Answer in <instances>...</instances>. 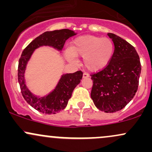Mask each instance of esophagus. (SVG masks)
<instances>
[{
	"label": "esophagus",
	"instance_id": "esophagus-1",
	"mask_svg": "<svg viewBox=\"0 0 152 152\" xmlns=\"http://www.w3.org/2000/svg\"><path fill=\"white\" fill-rule=\"evenodd\" d=\"M88 77H89V75H88V74H86V73H83V78H88Z\"/></svg>",
	"mask_w": 152,
	"mask_h": 152
}]
</instances>
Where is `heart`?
Listing matches in <instances>:
<instances>
[{"label":"heart","instance_id":"obj_1","mask_svg":"<svg viewBox=\"0 0 152 152\" xmlns=\"http://www.w3.org/2000/svg\"><path fill=\"white\" fill-rule=\"evenodd\" d=\"M114 50L110 38L86 35L73 41L71 48L66 50L65 57L72 63H76V57L83 58V64L88 71H99L109 64Z\"/></svg>","mask_w":152,"mask_h":152}]
</instances>
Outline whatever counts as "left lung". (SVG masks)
<instances>
[{
	"label": "left lung",
	"mask_w": 152,
	"mask_h": 152,
	"mask_svg": "<svg viewBox=\"0 0 152 152\" xmlns=\"http://www.w3.org/2000/svg\"><path fill=\"white\" fill-rule=\"evenodd\" d=\"M114 51L105 69L91 75V97L94 105L106 113L120 111L132 101L138 89L141 63L137 50L124 39L109 33Z\"/></svg>",
	"instance_id": "8db88e82"
}]
</instances>
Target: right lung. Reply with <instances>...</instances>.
Segmentation results:
<instances>
[{"instance_id":"add662e5","label":"right lung","mask_w":152,"mask_h":152,"mask_svg":"<svg viewBox=\"0 0 152 152\" xmlns=\"http://www.w3.org/2000/svg\"><path fill=\"white\" fill-rule=\"evenodd\" d=\"M75 35L76 33L69 29L46 31L31 41L22 52L18 69V80L22 95L28 104L40 112L54 114L65 109L73 91L81 82L83 73L78 71L73 74H63L52 91L44 96H40L33 94L26 86L25 72L28 62L34 50L39 47L50 46L61 51L66 40Z\"/></svg>"}]
</instances>
